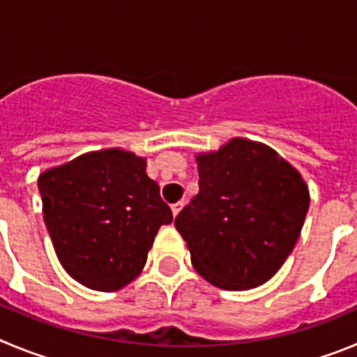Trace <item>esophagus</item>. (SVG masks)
I'll return each mask as SVG.
<instances>
[{
  "instance_id": "esophagus-1",
  "label": "esophagus",
  "mask_w": 357,
  "mask_h": 357,
  "mask_svg": "<svg viewBox=\"0 0 357 357\" xmlns=\"http://www.w3.org/2000/svg\"><path fill=\"white\" fill-rule=\"evenodd\" d=\"M183 206H185V202H183V201L174 202V204L171 206L172 208V215H174V217H178V213L183 210Z\"/></svg>"
}]
</instances>
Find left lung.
Listing matches in <instances>:
<instances>
[{
    "mask_svg": "<svg viewBox=\"0 0 357 357\" xmlns=\"http://www.w3.org/2000/svg\"><path fill=\"white\" fill-rule=\"evenodd\" d=\"M199 194L174 226L192 265L224 290L256 288L294 250L310 208L297 171L271 147L234 139L199 155Z\"/></svg>",
    "mask_w": 357,
    "mask_h": 357,
    "instance_id": "obj_1",
    "label": "left lung"
}]
</instances>
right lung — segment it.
Here are the masks:
<instances>
[{
  "label": "right lung",
  "mask_w": 357,
  "mask_h": 357,
  "mask_svg": "<svg viewBox=\"0 0 357 357\" xmlns=\"http://www.w3.org/2000/svg\"><path fill=\"white\" fill-rule=\"evenodd\" d=\"M44 222L70 278L99 291L133 281L172 211L146 174V160L121 149L86 153L38 178Z\"/></svg>",
  "instance_id": "obj_1"
}]
</instances>
